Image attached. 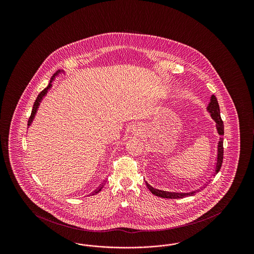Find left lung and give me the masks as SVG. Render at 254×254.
I'll return each instance as SVG.
<instances>
[{"label":"left lung","mask_w":254,"mask_h":254,"mask_svg":"<svg viewBox=\"0 0 254 254\" xmlns=\"http://www.w3.org/2000/svg\"><path fill=\"white\" fill-rule=\"evenodd\" d=\"M207 110L210 113L212 119L216 123V128H217L218 133L220 136L224 135V123L220 116V109H219V105H218L217 99L215 95H211L210 98V102L207 106ZM223 157H224V145H223V138H220V141L218 143V154L217 160H216V164H215V169L213 172V175L215 176L219 172V170L221 169L222 167V163H223ZM145 185L147 187V189L151 191V193L156 195L158 197H162V198H168V199H179V198H184L186 196H191L196 193L197 191H192L190 193H177V192H169V191H164V190H159L154 188H152L151 186H149L146 182Z\"/></svg>","instance_id":"8db88e82"}]
</instances>
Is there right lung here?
<instances>
[{"instance_id": "obj_1", "label": "right lung", "mask_w": 254, "mask_h": 254, "mask_svg": "<svg viewBox=\"0 0 254 254\" xmlns=\"http://www.w3.org/2000/svg\"><path fill=\"white\" fill-rule=\"evenodd\" d=\"M58 73V72H57ZM57 73H55L52 77H51V80H50V83H49V85L45 88V89H43L40 93H39V95L37 96V99L35 100V102H34V105H33V109H32V111H31V114H30V117L28 118V122H27V126H30V124H31V122L33 120V118H34V115H35V113H36L37 109H38V107H39V105H40V102H41V100H42V98L46 95V93L48 92V89H49V87L51 86V82L53 81V79H54V77H55V75H57ZM104 185H105V183H103L102 184V186L101 187H99L98 189H97L96 190L93 192L92 194L98 193L102 189H103V187H104Z\"/></svg>"}]
</instances>
